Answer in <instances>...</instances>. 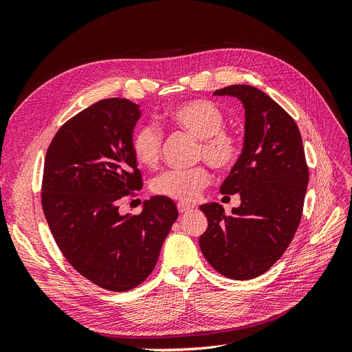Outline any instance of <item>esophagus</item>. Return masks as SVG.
Instances as JSON below:
<instances>
[{"instance_id": "obj_1", "label": "esophagus", "mask_w": 352, "mask_h": 352, "mask_svg": "<svg viewBox=\"0 0 352 352\" xmlns=\"http://www.w3.org/2000/svg\"><path fill=\"white\" fill-rule=\"evenodd\" d=\"M177 210H179L180 214H186V212H189L190 210H192V207L184 204V202H179V204H177Z\"/></svg>"}]
</instances>
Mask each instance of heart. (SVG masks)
I'll return each instance as SVG.
<instances>
[{"instance_id": "1", "label": "heart", "mask_w": 352, "mask_h": 352, "mask_svg": "<svg viewBox=\"0 0 352 352\" xmlns=\"http://www.w3.org/2000/svg\"><path fill=\"white\" fill-rule=\"evenodd\" d=\"M164 120L199 140L198 155L214 168L229 170L236 164L241 154L239 140L223 129L225 114L217 104L208 100L179 102L164 113ZM162 133L157 127L141 126L132 136V154L136 162L145 167H154L162 154ZM210 180L211 176L204 167L168 170L154 180L153 190L162 197L194 202L202 189L208 186Z\"/></svg>"}]
</instances>
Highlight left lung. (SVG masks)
I'll list each match as a JSON object with an SVG mask.
<instances>
[{"label": "left lung", "instance_id": "8db88e82", "mask_svg": "<svg viewBox=\"0 0 352 352\" xmlns=\"http://www.w3.org/2000/svg\"><path fill=\"white\" fill-rule=\"evenodd\" d=\"M214 95L238 98L245 109L243 148L220 186L241 195L226 216L217 202L199 210L208 228L199 238L206 260L220 274L248 280L278 261L298 229L308 185L300 129L267 94L250 85H230Z\"/></svg>", "mask_w": 352, "mask_h": 352}]
</instances>
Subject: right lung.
<instances>
[{
    "label": "right lung",
    "mask_w": 352,
    "mask_h": 352,
    "mask_svg": "<svg viewBox=\"0 0 352 352\" xmlns=\"http://www.w3.org/2000/svg\"><path fill=\"white\" fill-rule=\"evenodd\" d=\"M140 105L124 98L92 104L63 124L48 146L42 208L60 251L83 278L124 292L154 270L179 212L162 195L141 214H120L119 201L142 186L132 154Z\"/></svg>",
    "instance_id": "obj_1"
}]
</instances>
